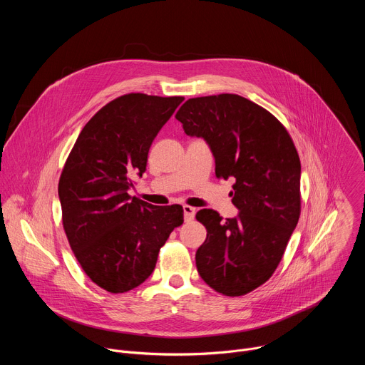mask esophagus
Wrapping results in <instances>:
<instances>
[{"label": "esophagus", "mask_w": 365, "mask_h": 365, "mask_svg": "<svg viewBox=\"0 0 365 365\" xmlns=\"http://www.w3.org/2000/svg\"><path fill=\"white\" fill-rule=\"evenodd\" d=\"M183 212H185V221L189 222V221H193L195 218V214H196V210L189 205H185L183 206Z\"/></svg>", "instance_id": "34e87169"}]
</instances>
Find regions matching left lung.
<instances>
[{
	"label": "left lung",
	"mask_w": 365,
	"mask_h": 365,
	"mask_svg": "<svg viewBox=\"0 0 365 365\" xmlns=\"http://www.w3.org/2000/svg\"><path fill=\"white\" fill-rule=\"evenodd\" d=\"M187 135L202 137L218 179L234 178L237 218L200 210L206 240L196 251L203 282L225 296L264 284L282 262L300 217V159L286 127L252 101L220 93L187 99L176 114Z\"/></svg>",
	"instance_id": "left-lung-1"
}]
</instances>
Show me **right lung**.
Masks as SVG:
<instances>
[{
  "instance_id": "obj_1",
  "label": "right lung",
  "mask_w": 365,
  "mask_h": 365,
  "mask_svg": "<svg viewBox=\"0 0 365 365\" xmlns=\"http://www.w3.org/2000/svg\"><path fill=\"white\" fill-rule=\"evenodd\" d=\"M183 96L125 93L82 128L59 179L62 222L85 274L110 293L140 286L183 224L180 205L154 206L128 193L150 145Z\"/></svg>"
}]
</instances>
